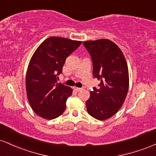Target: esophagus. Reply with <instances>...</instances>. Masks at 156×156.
<instances>
[{
    "label": "esophagus",
    "mask_w": 156,
    "mask_h": 156,
    "mask_svg": "<svg viewBox=\"0 0 156 156\" xmlns=\"http://www.w3.org/2000/svg\"><path fill=\"white\" fill-rule=\"evenodd\" d=\"M73 89H74V90L77 91V92H80V91L82 90L81 88H78V87H73Z\"/></svg>",
    "instance_id": "esophagus-1"
}]
</instances>
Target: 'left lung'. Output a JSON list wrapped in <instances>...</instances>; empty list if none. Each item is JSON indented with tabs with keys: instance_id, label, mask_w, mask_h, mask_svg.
Wrapping results in <instances>:
<instances>
[{
	"instance_id": "8db88e82",
	"label": "left lung",
	"mask_w": 156,
	"mask_h": 156,
	"mask_svg": "<svg viewBox=\"0 0 156 156\" xmlns=\"http://www.w3.org/2000/svg\"><path fill=\"white\" fill-rule=\"evenodd\" d=\"M91 55L93 76L101 81L86 102L87 112L98 120L113 117L122 106L129 88V74L122 52L106 39L83 42Z\"/></svg>"
}]
</instances>
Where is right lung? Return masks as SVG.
Wrapping results in <instances>:
<instances>
[{"label":"right lung","mask_w":156,"mask_h":156,"mask_svg":"<svg viewBox=\"0 0 156 156\" xmlns=\"http://www.w3.org/2000/svg\"><path fill=\"white\" fill-rule=\"evenodd\" d=\"M81 41L51 37L37 48L32 55L26 77L27 98L32 110L45 119L63 114L69 87L57 83L66 58L80 46Z\"/></svg>","instance_id":"right-lung-1"}]
</instances>
